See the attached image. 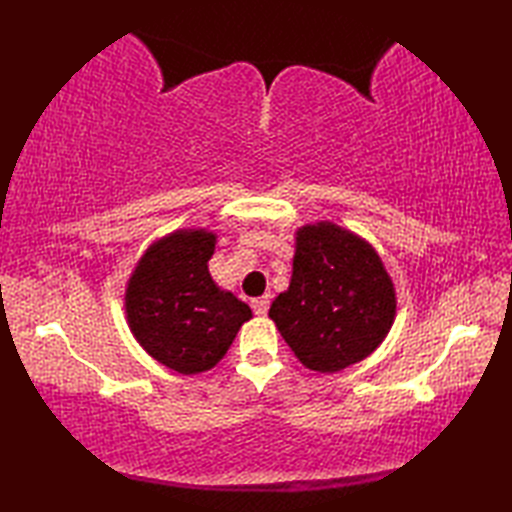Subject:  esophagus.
Instances as JSON below:
<instances>
[{"label": "esophagus", "instance_id": "obj_1", "mask_svg": "<svg viewBox=\"0 0 512 512\" xmlns=\"http://www.w3.org/2000/svg\"><path fill=\"white\" fill-rule=\"evenodd\" d=\"M268 308H270V295L253 299V310H255V314H259V317H264Z\"/></svg>", "mask_w": 512, "mask_h": 512}]
</instances>
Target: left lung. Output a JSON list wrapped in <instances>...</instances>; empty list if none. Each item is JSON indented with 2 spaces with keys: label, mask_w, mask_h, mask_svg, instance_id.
<instances>
[{
  "label": "left lung",
  "mask_w": 512,
  "mask_h": 512,
  "mask_svg": "<svg viewBox=\"0 0 512 512\" xmlns=\"http://www.w3.org/2000/svg\"><path fill=\"white\" fill-rule=\"evenodd\" d=\"M295 248L290 286L268 317L308 369L341 372L391 330L394 284L374 246L332 222L301 226Z\"/></svg>",
  "instance_id": "8db88e82"
}]
</instances>
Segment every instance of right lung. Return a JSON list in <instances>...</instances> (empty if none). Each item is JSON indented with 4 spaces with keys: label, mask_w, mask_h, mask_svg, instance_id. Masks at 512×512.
<instances>
[{
    "label": "right lung",
    "mask_w": 512,
    "mask_h": 512,
    "mask_svg": "<svg viewBox=\"0 0 512 512\" xmlns=\"http://www.w3.org/2000/svg\"><path fill=\"white\" fill-rule=\"evenodd\" d=\"M215 235L176 231L147 248L127 281L129 330L143 350L178 374H200L222 361L237 330L253 317L209 273Z\"/></svg>",
    "instance_id": "obj_1"
}]
</instances>
